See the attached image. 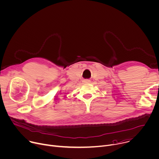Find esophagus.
<instances>
[{
  "label": "esophagus",
  "mask_w": 159,
  "mask_h": 159,
  "mask_svg": "<svg viewBox=\"0 0 159 159\" xmlns=\"http://www.w3.org/2000/svg\"><path fill=\"white\" fill-rule=\"evenodd\" d=\"M84 83H89V82H90V81H89V80H84Z\"/></svg>",
  "instance_id": "obj_1"
}]
</instances>
